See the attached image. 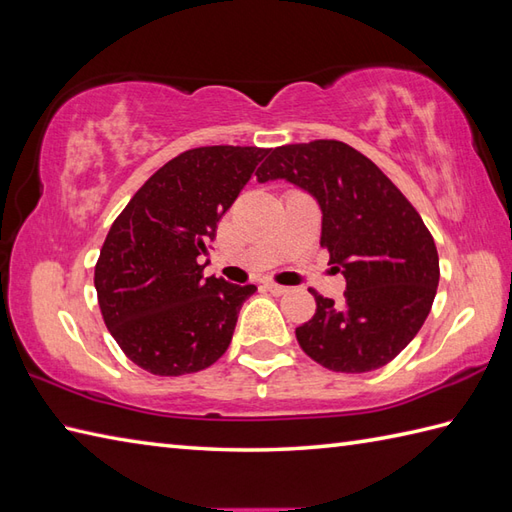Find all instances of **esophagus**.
Masks as SVG:
<instances>
[{
    "label": "esophagus",
    "mask_w": 512,
    "mask_h": 512,
    "mask_svg": "<svg viewBox=\"0 0 512 512\" xmlns=\"http://www.w3.org/2000/svg\"><path fill=\"white\" fill-rule=\"evenodd\" d=\"M266 288L273 292V295H286V292L290 290V288H286V286H281V284H275V281H266Z\"/></svg>",
    "instance_id": "esophagus-1"
}]
</instances>
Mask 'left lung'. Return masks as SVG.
Masks as SVG:
<instances>
[{"mask_svg":"<svg viewBox=\"0 0 512 512\" xmlns=\"http://www.w3.org/2000/svg\"><path fill=\"white\" fill-rule=\"evenodd\" d=\"M277 178L317 198L321 246L347 281L343 303L310 290L317 312L295 330L301 350L345 374L394 361L422 328L440 281L438 248L420 213L372 160L341 140L275 147L257 180Z\"/></svg>","mask_w":512,"mask_h":512,"instance_id":"1","label":"left lung"}]
</instances>
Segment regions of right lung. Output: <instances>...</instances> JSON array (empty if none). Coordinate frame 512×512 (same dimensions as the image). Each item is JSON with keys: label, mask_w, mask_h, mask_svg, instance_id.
I'll return each mask as SVG.
<instances>
[{"label": "right lung", "mask_w": 512, "mask_h": 512, "mask_svg": "<svg viewBox=\"0 0 512 512\" xmlns=\"http://www.w3.org/2000/svg\"><path fill=\"white\" fill-rule=\"evenodd\" d=\"M268 149L213 145L162 165L107 233L94 286L107 330L129 361L156 376L200 372L233 339L257 290L204 277L220 217Z\"/></svg>", "instance_id": "1"}]
</instances>
